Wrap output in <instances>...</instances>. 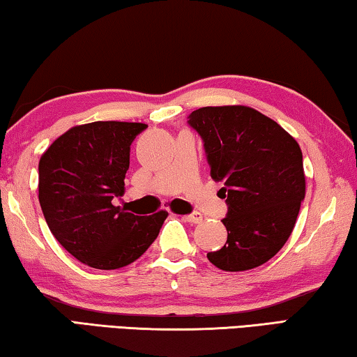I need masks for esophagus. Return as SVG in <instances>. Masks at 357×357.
<instances>
[{
	"label": "esophagus",
	"mask_w": 357,
	"mask_h": 357,
	"mask_svg": "<svg viewBox=\"0 0 357 357\" xmlns=\"http://www.w3.org/2000/svg\"><path fill=\"white\" fill-rule=\"evenodd\" d=\"M182 220L188 221V223H192V225H197V223H201V221H202V215L195 212V213H191V215H183Z\"/></svg>",
	"instance_id": "esophagus-1"
}]
</instances>
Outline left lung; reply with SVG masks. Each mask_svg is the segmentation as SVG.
I'll return each mask as SVG.
<instances>
[{"instance_id": "obj_1", "label": "left lung", "mask_w": 357, "mask_h": 357, "mask_svg": "<svg viewBox=\"0 0 357 357\" xmlns=\"http://www.w3.org/2000/svg\"><path fill=\"white\" fill-rule=\"evenodd\" d=\"M188 123L204 140L210 175L223 182L227 241L207 253L226 272L273 258L294 229L305 197L302 150L277 121L247 106L201 107Z\"/></svg>"}]
</instances>
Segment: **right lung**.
I'll return each mask as SVG.
<instances>
[{
    "label": "right lung",
    "mask_w": 357,
    "mask_h": 357,
    "mask_svg": "<svg viewBox=\"0 0 357 357\" xmlns=\"http://www.w3.org/2000/svg\"><path fill=\"white\" fill-rule=\"evenodd\" d=\"M145 123L93 121L61 134L39 160V204L61 247L93 268L114 271L142 256L166 210L139 217L114 206L123 196L130 147Z\"/></svg>",
    "instance_id": "obj_1"
}]
</instances>
